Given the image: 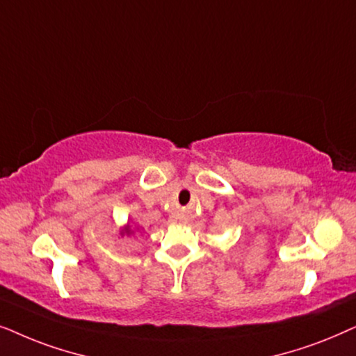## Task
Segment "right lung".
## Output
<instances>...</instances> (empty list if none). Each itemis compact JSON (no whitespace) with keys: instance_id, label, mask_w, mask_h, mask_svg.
Returning <instances> with one entry per match:
<instances>
[{"instance_id":"obj_1","label":"right lung","mask_w":356,"mask_h":356,"mask_svg":"<svg viewBox=\"0 0 356 356\" xmlns=\"http://www.w3.org/2000/svg\"><path fill=\"white\" fill-rule=\"evenodd\" d=\"M127 233H129V234H131V229H129V231H127Z\"/></svg>"}]
</instances>
